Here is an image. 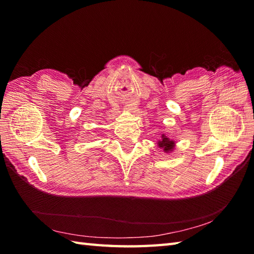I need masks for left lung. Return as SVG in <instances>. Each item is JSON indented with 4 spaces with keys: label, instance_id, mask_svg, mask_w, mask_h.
Here are the masks:
<instances>
[{
    "label": "left lung",
    "instance_id": "obj_1",
    "mask_svg": "<svg viewBox=\"0 0 254 254\" xmlns=\"http://www.w3.org/2000/svg\"><path fill=\"white\" fill-rule=\"evenodd\" d=\"M157 144L160 148L164 149L165 153H170L175 148V142L171 141L170 138H168L165 135L161 136V139H159Z\"/></svg>",
    "mask_w": 254,
    "mask_h": 254
}]
</instances>
